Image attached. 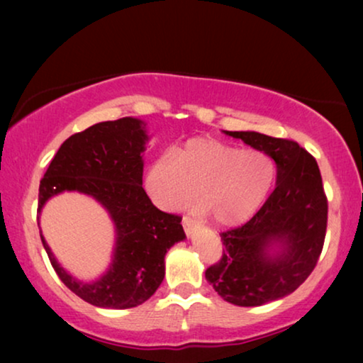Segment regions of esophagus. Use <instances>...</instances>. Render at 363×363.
Segmentation results:
<instances>
[{"label":"esophagus","instance_id":"34e87169","mask_svg":"<svg viewBox=\"0 0 363 363\" xmlns=\"http://www.w3.org/2000/svg\"><path fill=\"white\" fill-rule=\"evenodd\" d=\"M182 225H183V228H185V233H186V235L190 236V235H191V231H193V228L196 226V221L193 220V218H190V216H183Z\"/></svg>","mask_w":363,"mask_h":363}]
</instances>
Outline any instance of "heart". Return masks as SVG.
Segmentation results:
<instances>
[{
    "instance_id": "obj_1",
    "label": "heart",
    "mask_w": 363,
    "mask_h": 363,
    "mask_svg": "<svg viewBox=\"0 0 363 363\" xmlns=\"http://www.w3.org/2000/svg\"><path fill=\"white\" fill-rule=\"evenodd\" d=\"M276 175V162L264 152L193 138L173 153L153 158L145 172V190L158 208L175 211L190 205L198 188L201 210L221 225H235L264 203Z\"/></svg>"
}]
</instances>
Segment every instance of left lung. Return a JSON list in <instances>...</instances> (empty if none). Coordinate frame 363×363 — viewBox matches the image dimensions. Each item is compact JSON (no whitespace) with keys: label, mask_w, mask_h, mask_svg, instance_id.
I'll use <instances>...</instances> for the list:
<instances>
[{"label":"left lung","mask_w":363,"mask_h":363,"mask_svg":"<svg viewBox=\"0 0 363 363\" xmlns=\"http://www.w3.org/2000/svg\"><path fill=\"white\" fill-rule=\"evenodd\" d=\"M276 162V188L245 225L220 233L223 255L205 272L223 299L262 306L294 292L319 261L327 230V196L315 158L289 138L228 132Z\"/></svg>","instance_id":"1"}]
</instances>
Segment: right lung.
I'll return each instance as SVG.
<instances>
[{
  "mask_svg": "<svg viewBox=\"0 0 363 363\" xmlns=\"http://www.w3.org/2000/svg\"><path fill=\"white\" fill-rule=\"evenodd\" d=\"M147 140L138 118L96 123L62 143L39 183L38 213L57 193L79 191L97 200L112 218L117 233L113 259L94 282H81L64 271L41 235L59 279L92 306L130 309L150 299L165 277L167 251L186 238L182 216L158 210L143 190Z\"/></svg>",
  "mask_w": 363,
  "mask_h": 363,
  "instance_id": "obj_1",
  "label": "right lung"
}]
</instances>
